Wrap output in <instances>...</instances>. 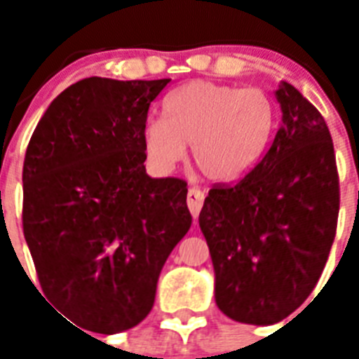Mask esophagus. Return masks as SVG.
<instances>
[{
    "instance_id": "obj_1",
    "label": "esophagus",
    "mask_w": 359,
    "mask_h": 359,
    "mask_svg": "<svg viewBox=\"0 0 359 359\" xmlns=\"http://www.w3.org/2000/svg\"><path fill=\"white\" fill-rule=\"evenodd\" d=\"M203 203H205V192L196 189V187H192V189L189 190V194H187V205H189V210L194 219L198 217L199 212H201Z\"/></svg>"
}]
</instances>
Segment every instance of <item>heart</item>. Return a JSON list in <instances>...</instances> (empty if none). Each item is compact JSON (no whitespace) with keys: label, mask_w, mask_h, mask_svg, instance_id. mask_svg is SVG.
Instances as JSON below:
<instances>
[{"label":"heart","mask_w":359,"mask_h":359,"mask_svg":"<svg viewBox=\"0 0 359 359\" xmlns=\"http://www.w3.org/2000/svg\"><path fill=\"white\" fill-rule=\"evenodd\" d=\"M277 107L259 88L196 81L163 102V120L144 128V151L158 170L169 172L192 145L194 163L212 182H237L268 151Z\"/></svg>","instance_id":"obj_1"}]
</instances>
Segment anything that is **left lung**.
Instances as JSON below:
<instances>
[{
    "label": "left lung",
    "mask_w": 359,
    "mask_h": 359,
    "mask_svg": "<svg viewBox=\"0 0 359 359\" xmlns=\"http://www.w3.org/2000/svg\"><path fill=\"white\" fill-rule=\"evenodd\" d=\"M282 123L233 185L208 190L199 226L215 271V304L231 320L271 325L306 302L338 224L340 180L327 123L287 82L275 91Z\"/></svg>",
    "instance_id": "obj_1"
}]
</instances>
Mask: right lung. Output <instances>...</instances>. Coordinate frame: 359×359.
<instances>
[{"label": "right lung", "instance_id": "add662e5", "mask_svg": "<svg viewBox=\"0 0 359 359\" xmlns=\"http://www.w3.org/2000/svg\"><path fill=\"white\" fill-rule=\"evenodd\" d=\"M169 82L82 79L50 104L25 154L23 231L41 287L100 334L149 315L192 224L187 182L145 174L149 106Z\"/></svg>", "mask_w": 359, "mask_h": 359}]
</instances>
